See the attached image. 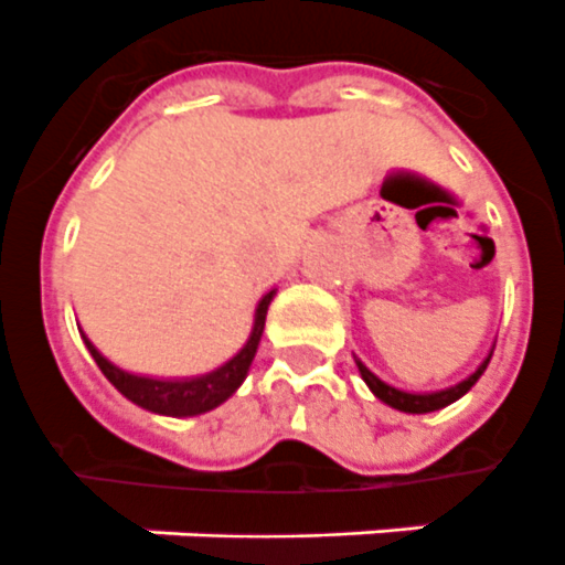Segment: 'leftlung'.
Here are the masks:
<instances>
[{
	"label": "left lung",
	"instance_id": "left-lung-1",
	"mask_svg": "<svg viewBox=\"0 0 565 565\" xmlns=\"http://www.w3.org/2000/svg\"><path fill=\"white\" fill-rule=\"evenodd\" d=\"M490 358H492V352L483 358V363L472 372V375L463 377L460 384L446 386V390H437V393H404V390H395V386L384 384V381H381L375 372L366 370V366H363L358 358H354V363H358L361 377L366 381V386H370L372 393H375V398H381V402L390 404V407H395V411H402V413H430V411H439V407H448V404L457 402L460 395L469 393V390L475 386V381H478V377L483 375V370H487Z\"/></svg>",
	"mask_w": 565,
	"mask_h": 565
}]
</instances>
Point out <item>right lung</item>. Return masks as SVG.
<instances>
[{
	"instance_id": "right-lung-1",
	"label": "right lung",
	"mask_w": 565,
	"mask_h": 565,
	"mask_svg": "<svg viewBox=\"0 0 565 565\" xmlns=\"http://www.w3.org/2000/svg\"><path fill=\"white\" fill-rule=\"evenodd\" d=\"M273 296L275 290H269L264 299L257 301L255 326H252V334H248L246 345H243L231 361H225L213 372H204V375L195 377L131 375V372L114 366L87 337H82L84 345H87V352L93 354V361H96V366L102 370V375L108 377L110 384L117 386L128 402H135L137 407H143V411L161 413V416H179V419L181 416H199V413H207L213 411V407H220L222 402H228L231 395L239 390V384L246 381L248 366L255 361L257 345H260V337H264L266 310H269Z\"/></svg>"
}]
</instances>
